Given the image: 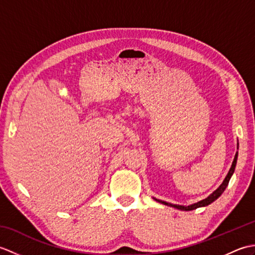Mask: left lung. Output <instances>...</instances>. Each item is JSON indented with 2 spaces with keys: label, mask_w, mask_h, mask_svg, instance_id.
<instances>
[{
  "label": "left lung",
  "mask_w": 255,
  "mask_h": 255,
  "mask_svg": "<svg viewBox=\"0 0 255 255\" xmlns=\"http://www.w3.org/2000/svg\"><path fill=\"white\" fill-rule=\"evenodd\" d=\"M237 160H238V152H237V153H236V155H235L234 162H232V165H231V167H230V170H229V172H228V174H227L226 178L224 180L223 184H221V185H220L217 189H216V191H215L213 194H210L207 198H205V199H203V200H200V202H198V203H195V204H192V205H189V206H182V205H174V204L166 203V202H163V200H160V199H156V198H154V200H156V202H159V203L163 204V205L170 206V207H174V208L181 209V210H186V211H188V210H194V209L199 208V207H205V206H208L209 204H211L213 202H215V200L217 199V198L220 196V195L225 192L226 187L228 186V183H229L230 178H231L232 174H234L235 169H236Z\"/></svg>",
  "instance_id": "1"
}]
</instances>
